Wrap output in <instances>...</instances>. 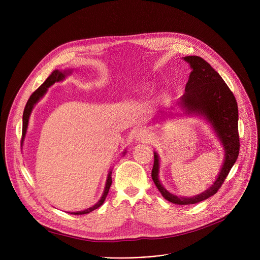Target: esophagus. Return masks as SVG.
I'll return each mask as SVG.
<instances>
[{
    "label": "esophagus",
    "mask_w": 260,
    "mask_h": 260,
    "mask_svg": "<svg viewBox=\"0 0 260 260\" xmlns=\"http://www.w3.org/2000/svg\"><path fill=\"white\" fill-rule=\"evenodd\" d=\"M136 140L137 141H141V142H149L152 140L151 135H149L146 131H140L137 136H136Z\"/></svg>",
    "instance_id": "1"
}]
</instances>
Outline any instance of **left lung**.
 <instances>
[{"mask_svg":"<svg viewBox=\"0 0 260 260\" xmlns=\"http://www.w3.org/2000/svg\"><path fill=\"white\" fill-rule=\"evenodd\" d=\"M192 68L185 85V92L177 102L185 115H197L206 118L219 138L223 149L224 160L216 181L206 192L194 197H181L171 194L159 180V157L154 153L152 178L161 195L168 201L187 206L206 200L215 195L220 188L239 154L238 106L233 92L214 68L200 57L183 58Z\"/></svg>","mask_w":260,"mask_h":260,"instance_id":"obj_1","label":"left lung"}]
</instances>
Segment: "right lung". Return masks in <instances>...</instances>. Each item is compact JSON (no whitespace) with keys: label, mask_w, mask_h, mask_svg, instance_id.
Masks as SVG:
<instances>
[{"label":"right lung","mask_w":260,"mask_h":260,"mask_svg":"<svg viewBox=\"0 0 260 260\" xmlns=\"http://www.w3.org/2000/svg\"><path fill=\"white\" fill-rule=\"evenodd\" d=\"M72 74V70H66L64 72H60L58 70L53 71L50 76L45 80L44 83L41 85L36 91L32 92V94L29 97L28 101H27L26 105H25V108H24V113H23V127H22V139H24L25 135H26V131H27V127H28V121H29V117H30V114H31V111L32 108L35 107V105L39 102V100L43 97V95L46 93L47 91V88L49 86H51L52 84L56 83V82H60L62 80L65 79L66 76L71 75ZM125 154V152H123V155ZM112 185V171H109L108 175H107V179H106V184H105V188H104V192L102 194V197L101 199L94 204V206L86 209V210H83V211H79V212H73L71 214H74V215H83V214H88L90 212H92L93 210L98 209L99 207H101L107 194H108V190H109V187H111Z\"/></svg>","instance_id":"add662e5"}]
</instances>
